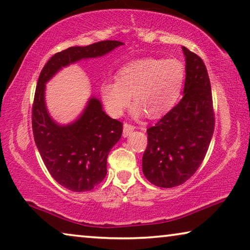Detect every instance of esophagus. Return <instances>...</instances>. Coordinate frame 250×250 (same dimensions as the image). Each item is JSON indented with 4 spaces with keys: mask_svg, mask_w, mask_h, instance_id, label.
<instances>
[{
    "mask_svg": "<svg viewBox=\"0 0 250 250\" xmlns=\"http://www.w3.org/2000/svg\"><path fill=\"white\" fill-rule=\"evenodd\" d=\"M135 129V126L127 124V123H125L124 124V128H123V136L124 137H127L130 133L133 132V130Z\"/></svg>",
    "mask_w": 250,
    "mask_h": 250,
    "instance_id": "esophagus-1",
    "label": "esophagus"
}]
</instances>
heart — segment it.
<instances>
[{"label": "heart", "instance_id": "1", "mask_svg": "<svg viewBox=\"0 0 250 250\" xmlns=\"http://www.w3.org/2000/svg\"><path fill=\"white\" fill-rule=\"evenodd\" d=\"M186 66L181 60L144 58L133 60L117 72V79L107 80L101 86L105 107L112 116L118 117L133 99L135 117L144 113L148 117L163 116L173 108L181 95Z\"/></svg>", "mask_w": 250, "mask_h": 250}]
</instances>
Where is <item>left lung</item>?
<instances>
[{
	"label": "left lung",
	"mask_w": 250,
	"mask_h": 250,
	"mask_svg": "<svg viewBox=\"0 0 250 250\" xmlns=\"http://www.w3.org/2000/svg\"><path fill=\"white\" fill-rule=\"evenodd\" d=\"M186 57L183 98L147 129L142 167L149 182L178 187L200 167L214 129L212 94L208 71L200 57L182 47Z\"/></svg>",
	"instance_id": "obj_1"
}]
</instances>
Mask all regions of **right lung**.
I'll return each instance as SVG.
<instances>
[{
  "instance_id": "obj_1",
  "label": "right lung",
  "mask_w": 250,
  "mask_h": 250,
  "mask_svg": "<svg viewBox=\"0 0 250 250\" xmlns=\"http://www.w3.org/2000/svg\"><path fill=\"white\" fill-rule=\"evenodd\" d=\"M123 44L106 40L68 48L48 60L38 79L32 106L34 142L49 173L70 191H90L105 179L107 156L122 137L123 124L104 112L101 101L94 96L76 121L58 124L45 105V83L69 64L103 57Z\"/></svg>"
}]
</instances>
